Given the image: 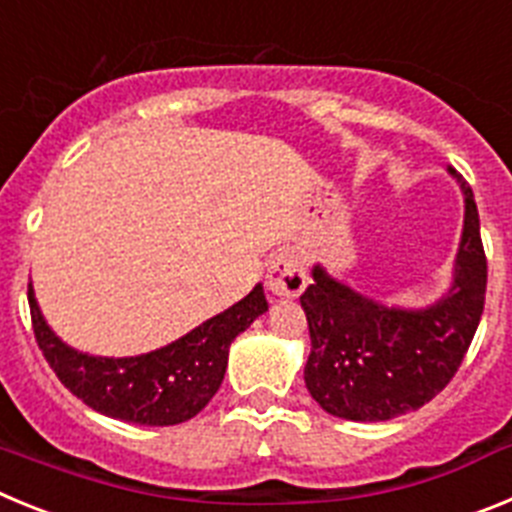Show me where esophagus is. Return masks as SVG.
Segmentation results:
<instances>
[{
  "label": "esophagus",
  "instance_id": "esophagus-1",
  "mask_svg": "<svg viewBox=\"0 0 512 512\" xmlns=\"http://www.w3.org/2000/svg\"><path fill=\"white\" fill-rule=\"evenodd\" d=\"M307 287V274L300 256L292 251H282L271 259L266 271V289L279 300H292L300 297Z\"/></svg>",
  "mask_w": 512,
  "mask_h": 512
}]
</instances>
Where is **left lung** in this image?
Here are the masks:
<instances>
[{"instance_id":"left-lung-1","label":"left lung","mask_w":512,"mask_h":512,"mask_svg":"<svg viewBox=\"0 0 512 512\" xmlns=\"http://www.w3.org/2000/svg\"><path fill=\"white\" fill-rule=\"evenodd\" d=\"M464 197L451 282L423 307L390 305L341 282L323 264L300 297L310 328L305 384L325 413L382 423L423 408L451 382L485 310L487 261L469 184L446 166Z\"/></svg>"}]
</instances>
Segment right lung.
Listing matches in <instances>:
<instances>
[{
  "mask_svg": "<svg viewBox=\"0 0 512 512\" xmlns=\"http://www.w3.org/2000/svg\"><path fill=\"white\" fill-rule=\"evenodd\" d=\"M27 302L40 351L63 387L97 413L135 425H176L200 413L223 384L230 343L269 310L264 287L256 284L241 302L166 346L138 356H94L56 336L33 282Z\"/></svg>",
  "mask_w": 512,
  "mask_h": 512,
  "instance_id": "1",
  "label": "right lung"
}]
</instances>
